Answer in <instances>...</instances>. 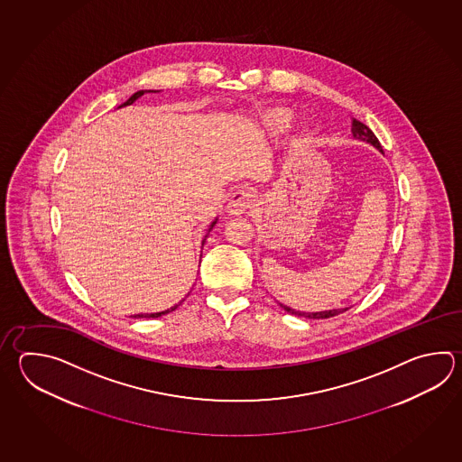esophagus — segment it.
I'll return each instance as SVG.
<instances>
[{
	"label": "esophagus",
	"mask_w": 462,
	"mask_h": 462,
	"mask_svg": "<svg viewBox=\"0 0 462 462\" xmlns=\"http://www.w3.org/2000/svg\"><path fill=\"white\" fill-rule=\"evenodd\" d=\"M254 190H250V189H238L236 192H234V196L230 198V200H228L226 210L232 216H240V214H245L246 210L254 206Z\"/></svg>",
	"instance_id": "1"
}]
</instances>
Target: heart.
Listing matches in <instances>:
<instances>
[{"mask_svg":"<svg viewBox=\"0 0 462 462\" xmlns=\"http://www.w3.org/2000/svg\"><path fill=\"white\" fill-rule=\"evenodd\" d=\"M291 120V114H290L288 110H282V108L273 110V112H270L268 116H266V123H268V126H270L273 132H282V130H286V128L290 126Z\"/></svg>","mask_w":462,"mask_h":462,"instance_id":"b5f03b06","label":"heart"}]
</instances>
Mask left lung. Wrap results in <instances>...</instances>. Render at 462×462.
Listing matches in <instances>:
<instances>
[{
	"label": "left lung",
	"mask_w": 462,
	"mask_h": 462,
	"mask_svg": "<svg viewBox=\"0 0 462 462\" xmlns=\"http://www.w3.org/2000/svg\"><path fill=\"white\" fill-rule=\"evenodd\" d=\"M352 134H354V138H358V140H364V142H368L370 144H374L378 151H382V144L377 140V136L374 134V132L368 128L367 125H364L362 122H358L356 118H352ZM284 311L290 312V314H294V316H302V318H310V319H328V318H334V316H337L340 312L346 311V310H330V311H320V312H301V311H294L291 308H288V306H282L280 304Z\"/></svg>",
	"instance_id": "left-lung-1"
}]
</instances>
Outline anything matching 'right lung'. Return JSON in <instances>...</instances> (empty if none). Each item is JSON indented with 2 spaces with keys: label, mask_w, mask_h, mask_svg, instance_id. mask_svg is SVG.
<instances>
[{
  "label": "right lung",
  "mask_w": 462,
  "mask_h": 462,
  "mask_svg": "<svg viewBox=\"0 0 462 462\" xmlns=\"http://www.w3.org/2000/svg\"><path fill=\"white\" fill-rule=\"evenodd\" d=\"M144 92H152V90H140V92H136V94H133L132 97H130V98H128V100H126V102H125V104L120 105V106H125V105H132L133 102H134V100H136V98H140V97H142V95L144 94ZM216 222H217V220H214V222H212V226H208V232H210V230H212V228H214V226H216ZM208 236H204V240H202V246H204V242H206V238H208ZM182 301H184V300H182ZM182 301H180V302H182ZM180 304H176V306H172V308H171V310H166V311L151 312V314H134V316H132V318H138V319H140V318H161V316H164V314H168V312L174 311V310H178V306H180Z\"/></svg>",
  "instance_id": "obj_1"
}]
</instances>
